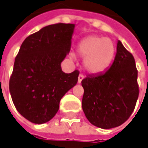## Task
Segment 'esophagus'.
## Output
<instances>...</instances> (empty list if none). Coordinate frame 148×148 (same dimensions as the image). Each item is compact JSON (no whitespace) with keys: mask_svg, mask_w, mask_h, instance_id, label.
<instances>
[{"mask_svg":"<svg viewBox=\"0 0 148 148\" xmlns=\"http://www.w3.org/2000/svg\"><path fill=\"white\" fill-rule=\"evenodd\" d=\"M84 78V76L83 74H79V76H78V84L81 83V81H82V80Z\"/></svg>","mask_w":148,"mask_h":148,"instance_id":"1","label":"esophagus"}]
</instances>
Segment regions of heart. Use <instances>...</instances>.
<instances>
[{
    "mask_svg": "<svg viewBox=\"0 0 148 148\" xmlns=\"http://www.w3.org/2000/svg\"><path fill=\"white\" fill-rule=\"evenodd\" d=\"M77 53L82 58H85L84 67L88 72L98 74L103 72L112 61L115 46L109 38L90 36L77 45Z\"/></svg>",
    "mask_w": 148,
    "mask_h": 148,
    "instance_id": "1",
    "label": "heart"
}]
</instances>
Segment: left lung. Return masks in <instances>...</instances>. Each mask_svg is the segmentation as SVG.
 <instances>
[{
    "label": "left lung",
    "mask_w": 148,
    "mask_h": 148,
    "mask_svg": "<svg viewBox=\"0 0 148 148\" xmlns=\"http://www.w3.org/2000/svg\"><path fill=\"white\" fill-rule=\"evenodd\" d=\"M138 71L133 55L118 40L117 53L107 71L82 80V108L95 126L110 129L131 116L139 95Z\"/></svg>",
    "instance_id": "8db88e82"
}]
</instances>
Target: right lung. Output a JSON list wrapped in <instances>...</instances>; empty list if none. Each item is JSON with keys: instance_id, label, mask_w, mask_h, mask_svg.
I'll list each match as a JSON object with an SVG mask.
<instances>
[{"instance_id": "add662e5", "label": "right lung", "mask_w": 148, "mask_h": 148, "mask_svg": "<svg viewBox=\"0 0 148 148\" xmlns=\"http://www.w3.org/2000/svg\"><path fill=\"white\" fill-rule=\"evenodd\" d=\"M75 24H51L28 36L15 58L9 82L13 103L34 124H45L59 110L60 99L76 85L79 71L66 74L60 64L68 54Z\"/></svg>"}]
</instances>
